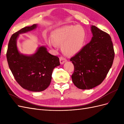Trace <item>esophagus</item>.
<instances>
[{
	"mask_svg": "<svg viewBox=\"0 0 124 124\" xmlns=\"http://www.w3.org/2000/svg\"><path fill=\"white\" fill-rule=\"evenodd\" d=\"M59 61H60V63H61V64L62 65L65 62H67V59L66 58H65L64 57H59Z\"/></svg>",
	"mask_w": 124,
	"mask_h": 124,
	"instance_id": "34e87169",
	"label": "esophagus"
}]
</instances>
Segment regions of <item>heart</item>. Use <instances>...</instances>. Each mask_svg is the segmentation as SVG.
I'll return each mask as SVG.
<instances>
[{
	"label": "heart",
	"mask_w": 124,
	"mask_h": 124,
	"mask_svg": "<svg viewBox=\"0 0 124 124\" xmlns=\"http://www.w3.org/2000/svg\"><path fill=\"white\" fill-rule=\"evenodd\" d=\"M46 43L51 47L62 45L63 53L68 56L78 54L83 48L86 40V33L80 25H66L55 29L51 37H46Z\"/></svg>",
	"instance_id": "b5f03b06"
}]
</instances>
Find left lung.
<instances>
[{
  "mask_svg": "<svg viewBox=\"0 0 124 124\" xmlns=\"http://www.w3.org/2000/svg\"><path fill=\"white\" fill-rule=\"evenodd\" d=\"M93 37L82 50L70 59L74 71L71 78L78 88L89 89L100 85L113 64L114 51L110 35L95 26Z\"/></svg>",
  "mask_w": 124,
  "mask_h": 124,
  "instance_id": "obj_1",
  "label": "left lung"
}]
</instances>
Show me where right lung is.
<instances>
[{
	"mask_svg": "<svg viewBox=\"0 0 124 124\" xmlns=\"http://www.w3.org/2000/svg\"><path fill=\"white\" fill-rule=\"evenodd\" d=\"M37 24L23 28L14 33L9 40L7 59L15 79L23 88L33 92H42L50 85L53 69L60 65L59 59L51 55L45 46H40L31 55L21 53L17 46L20 34L35 29Z\"/></svg>",
	"mask_w": 124,
	"mask_h": 124,
	"instance_id": "right-lung-1",
	"label": "right lung"
}]
</instances>
